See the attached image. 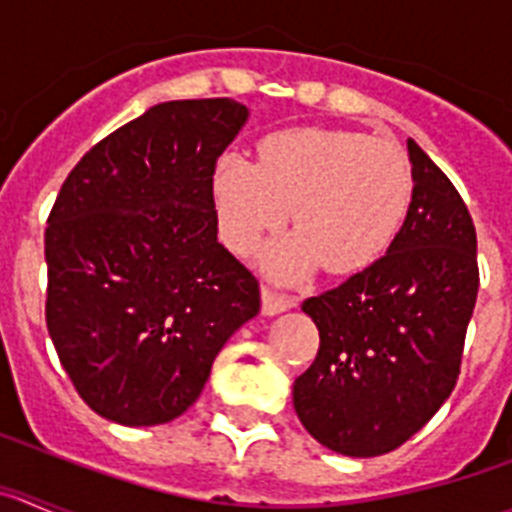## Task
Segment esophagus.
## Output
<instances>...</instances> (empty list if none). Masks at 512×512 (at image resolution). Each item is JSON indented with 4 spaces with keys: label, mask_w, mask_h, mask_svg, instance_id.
<instances>
[{
    "label": "esophagus",
    "mask_w": 512,
    "mask_h": 512,
    "mask_svg": "<svg viewBox=\"0 0 512 512\" xmlns=\"http://www.w3.org/2000/svg\"><path fill=\"white\" fill-rule=\"evenodd\" d=\"M292 305H295V297L282 295V292L271 287L261 289V310H264V315H277V312L289 310Z\"/></svg>",
    "instance_id": "obj_1"
}]
</instances>
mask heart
Here are the masks:
<instances>
[{
    "label": "heart",
    "instance_id": "1",
    "mask_svg": "<svg viewBox=\"0 0 512 512\" xmlns=\"http://www.w3.org/2000/svg\"><path fill=\"white\" fill-rule=\"evenodd\" d=\"M220 235L248 253L277 233L287 210L300 230L269 253L279 277H302L323 261L330 274L366 269L395 241L413 194L400 146L351 130L295 128L266 135L259 161H217Z\"/></svg>",
    "mask_w": 512,
    "mask_h": 512
}]
</instances>
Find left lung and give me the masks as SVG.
I'll list each match as a JSON object with an SVG mask.
<instances>
[{"mask_svg": "<svg viewBox=\"0 0 512 512\" xmlns=\"http://www.w3.org/2000/svg\"><path fill=\"white\" fill-rule=\"evenodd\" d=\"M413 202L387 253L302 302L318 356L295 379L297 418L343 456L397 449L451 395L479 289L477 233L451 179L408 140Z\"/></svg>", "mask_w": 512, "mask_h": 512, "instance_id": "1", "label": "left lung"}]
</instances>
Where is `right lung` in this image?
Listing matches in <instances>:
<instances>
[{"label":"right lung","instance_id":"add662e5","mask_svg":"<svg viewBox=\"0 0 512 512\" xmlns=\"http://www.w3.org/2000/svg\"><path fill=\"white\" fill-rule=\"evenodd\" d=\"M246 117L228 97L156 104L89 148L58 192L45 323L81 400L112 423L179 418L259 315V279L217 243L212 197Z\"/></svg>","mask_w":512,"mask_h":512}]
</instances>
